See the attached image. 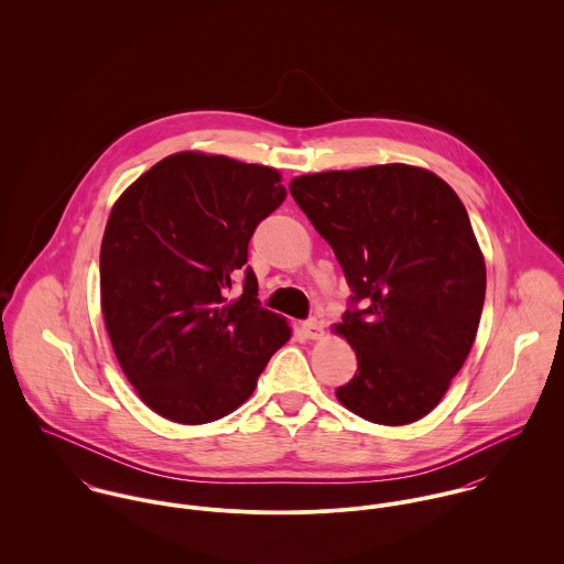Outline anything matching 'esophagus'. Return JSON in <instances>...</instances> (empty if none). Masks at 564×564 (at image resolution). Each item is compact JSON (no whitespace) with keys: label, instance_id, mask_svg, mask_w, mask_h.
Segmentation results:
<instances>
[{"label":"esophagus","instance_id":"1","mask_svg":"<svg viewBox=\"0 0 564 564\" xmlns=\"http://www.w3.org/2000/svg\"><path fill=\"white\" fill-rule=\"evenodd\" d=\"M302 334L306 336V338H313V340H319L323 338V325L317 322V319H308V322L302 323Z\"/></svg>","mask_w":564,"mask_h":564}]
</instances>
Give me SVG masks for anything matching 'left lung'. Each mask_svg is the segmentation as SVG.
Wrapping results in <instances>:
<instances>
[{"label": "left lung", "mask_w": 564, "mask_h": 564, "mask_svg": "<svg viewBox=\"0 0 564 564\" xmlns=\"http://www.w3.org/2000/svg\"><path fill=\"white\" fill-rule=\"evenodd\" d=\"M289 191L354 291L334 323L358 358L336 398L380 425L432 412L465 365L482 315L486 264L454 188L412 164L297 175Z\"/></svg>", "instance_id": "obj_1"}]
</instances>
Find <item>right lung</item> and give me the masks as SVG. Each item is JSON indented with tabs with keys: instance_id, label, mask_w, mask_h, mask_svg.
I'll list each match as a JSON object with an SVG mask.
<instances>
[{
	"instance_id": "right-lung-1",
	"label": "right lung",
	"mask_w": 564,
	"mask_h": 564,
	"mask_svg": "<svg viewBox=\"0 0 564 564\" xmlns=\"http://www.w3.org/2000/svg\"><path fill=\"white\" fill-rule=\"evenodd\" d=\"M286 197L278 169L177 152L115 202L99 253L101 315L119 367L148 408L202 425L247 402L291 325L260 306L245 269L256 226Z\"/></svg>"
}]
</instances>
